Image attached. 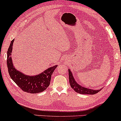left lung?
<instances>
[{
    "label": "left lung",
    "instance_id": "left-lung-1",
    "mask_svg": "<svg viewBox=\"0 0 121 121\" xmlns=\"http://www.w3.org/2000/svg\"><path fill=\"white\" fill-rule=\"evenodd\" d=\"M69 72V83L73 89L76 93L81 94H89V95H94L99 92L102 89L101 88L99 90H94L92 89H89V88H86L85 87H82V86L80 85L78 82H76V80H75L71 70L68 69Z\"/></svg>",
    "mask_w": 121,
    "mask_h": 121
}]
</instances>
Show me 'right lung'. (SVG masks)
Segmentation results:
<instances>
[{
	"mask_svg": "<svg viewBox=\"0 0 121 121\" xmlns=\"http://www.w3.org/2000/svg\"><path fill=\"white\" fill-rule=\"evenodd\" d=\"M14 40L11 42L7 52V65L11 78L25 92L35 94L45 91L50 84L52 74L57 65L51 67L35 75L22 73L14 67L11 57Z\"/></svg>",
	"mask_w": 121,
	"mask_h": 121,
	"instance_id": "add662e5",
	"label": "right lung"
}]
</instances>
